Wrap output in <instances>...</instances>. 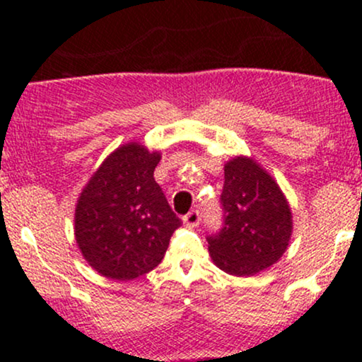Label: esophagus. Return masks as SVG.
I'll return each instance as SVG.
<instances>
[{"instance_id":"1","label":"esophagus","mask_w":362,"mask_h":362,"mask_svg":"<svg viewBox=\"0 0 362 362\" xmlns=\"http://www.w3.org/2000/svg\"><path fill=\"white\" fill-rule=\"evenodd\" d=\"M184 223L187 224V226H192V228L197 226V224L201 223V211L199 209L189 211V213L184 216Z\"/></svg>"}]
</instances>
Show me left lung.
<instances>
[{
	"label": "left lung",
	"mask_w": 362,
	"mask_h": 362,
	"mask_svg": "<svg viewBox=\"0 0 362 362\" xmlns=\"http://www.w3.org/2000/svg\"><path fill=\"white\" fill-rule=\"evenodd\" d=\"M219 204L221 228L207 236V243L221 271L253 276L281 259L293 221L284 194L267 172L250 158L228 161Z\"/></svg>",
	"instance_id": "left-lung-1"
}]
</instances>
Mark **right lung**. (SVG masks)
Listing matches in <instances>:
<instances>
[{"instance_id": "add662e5", "label": "right lung", "mask_w": 362, "mask_h": 362, "mask_svg": "<svg viewBox=\"0 0 362 362\" xmlns=\"http://www.w3.org/2000/svg\"><path fill=\"white\" fill-rule=\"evenodd\" d=\"M158 161L160 153L138 143L115 149L78 199L76 243L102 276L129 281L153 271L182 224L153 177Z\"/></svg>"}]
</instances>
